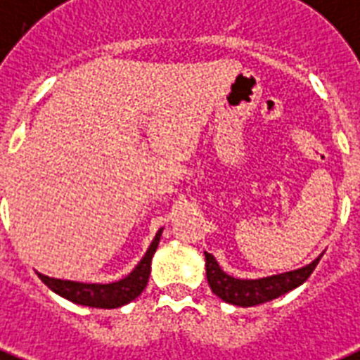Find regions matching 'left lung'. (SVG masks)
Instances as JSON below:
<instances>
[{
  "label": "left lung",
  "mask_w": 360,
  "mask_h": 360,
  "mask_svg": "<svg viewBox=\"0 0 360 360\" xmlns=\"http://www.w3.org/2000/svg\"><path fill=\"white\" fill-rule=\"evenodd\" d=\"M206 280L210 285L212 293L218 295L219 299L229 302V304L242 306H257L269 300H274L281 295L289 293L291 289L299 287L300 283H304L314 269L319 263V259L323 257V253L316 261H311L310 264H306L302 269L291 270V272H283V274L269 276V278H259V280H238L233 276L225 274L224 270L219 269L218 261L214 259L212 253H206Z\"/></svg>",
  "instance_id": "1"
}]
</instances>
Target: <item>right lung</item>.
I'll return each instance as SVG.
<instances>
[{
    "mask_svg": "<svg viewBox=\"0 0 360 360\" xmlns=\"http://www.w3.org/2000/svg\"><path fill=\"white\" fill-rule=\"evenodd\" d=\"M161 233H163V229L158 231V235L150 244L148 252L144 253V257L133 269V272H129L122 280L112 281V283H82V281L49 278L44 274H39V278L54 293L71 300V302H77V304L91 306V308H120V306L136 299L144 291V287L148 283L150 269H152V257H154L158 244H160Z\"/></svg>",
    "mask_w": 360,
    "mask_h": 360,
    "instance_id": "add662e5",
    "label": "right lung"
}]
</instances>
